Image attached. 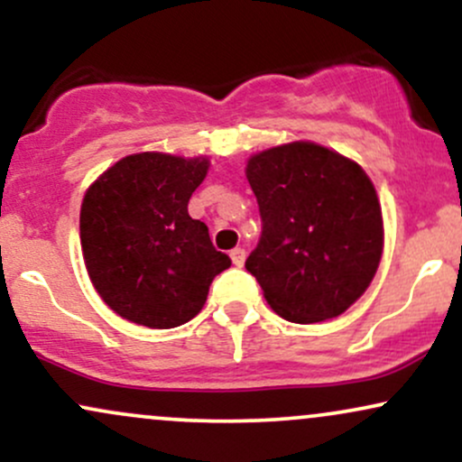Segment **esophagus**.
Instances as JSON below:
<instances>
[{
  "mask_svg": "<svg viewBox=\"0 0 462 462\" xmlns=\"http://www.w3.org/2000/svg\"><path fill=\"white\" fill-rule=\"evenodd\" d=\"M230 258H232V263L236 264V267H243V263H245V249L235 247L230 252Z\"/></svg>",
  "mask_w": 462,
  "mask_h": 462,
  "instance_id": "obj_1",
  "label": "esophagus"
}]
</instances>
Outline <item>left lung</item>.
<instances>
[{
    "mask_svg": "<svg viewBox=\"0 0 462 462\" xmlns=\"http://www.w3.org/2000/svg\"><path fill=\"white\" fill-rule=\"evenodd\" d=\"M263 232L245 269L286 321L317 323L346 312L378 272L383 210L363 167L309 141L247 161Z\"/></svg>",
    "mask_w": 462,
    "mask_h": 462,
    "instance_id": "1",
    "label": "left lung"
}]
</instances>
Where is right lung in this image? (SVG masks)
I'll return each mask as SVG.
<instances>
[{
    "label": "right lung",
    "instance_id": "1",
    "mask_svg": "<svg viewBox=\"0 0 462 462\" xmlns=\"http://www.w3.org/2000/svg\"><path fill=\"white\" fill-rule=\"evenodd\" d=\"M206 173L208 158L143 152L88 187L79 210L84 264L99 298L124 319L158 330L182 326L232 264L189 215Z\"/></svg>",
    "mask_w": 462,
    "mask_h": 462
}]
</instances>
